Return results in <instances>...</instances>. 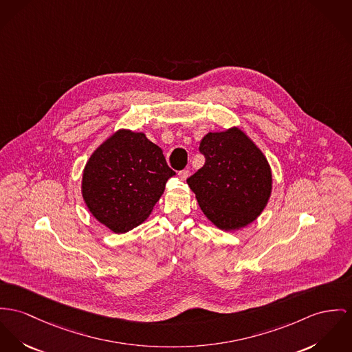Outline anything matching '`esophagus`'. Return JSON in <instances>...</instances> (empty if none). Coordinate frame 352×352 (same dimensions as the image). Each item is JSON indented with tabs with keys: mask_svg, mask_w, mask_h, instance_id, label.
Returning a JSON list of instances; mask_svg holds the SVG:
<instances>
[{
	"mask_svg": "<svg viewBox=\"0 0 352 352\" xmlns=\"http://www.w3.org/2000/svg\"><path fill=\"white\" fill-rule=\"evenodd\" d=\"M189 170H186V168H185V170H181V171L178 173V175H179V178H181L182 181H185V179L189 177Z\"/></svg>",
	"mask_w": 352,
	"mask_h": 352,
	"instance_id": "obj_1",
	"label": "esophagus"
}]
</instances>
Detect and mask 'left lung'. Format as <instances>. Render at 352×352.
<instances>
[{"mask_svg":"<svg viewBox=\"0 0 352 352\" xmlns=\"http://www.w3.org/2000/svg\"><path fill=\"white\" fill-rule=\"evenodd\" d=\"M199 153L205 164L188 184L205 216L223 230L253 222L271 195L272 173L264 154L239 129L209 133Z\"/></svg>","mask_w":352,"mask_h":352,"instance_id":"1","label":"left lung"}]
</instances>
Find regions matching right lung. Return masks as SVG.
Masks as SVG:
<instances>
[{
	"mask_svg": "<svg viewBox=\"0 0 352 352\" xmlns=\"http://www.w3.org/2000/svg\"><path fill=\"white\" fill-rule=\"evenodd\" d=\"M174 174L162 150L144 134L120 130L85 164L82 198L102 223L126 233L150 216Z\"/></svg>",
	"mask_w": 352,
	"mask_h": 352,
	"instance_id": "obj_1",
	"label": "right lung"
}]
</instances>
